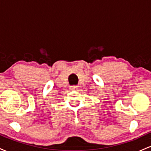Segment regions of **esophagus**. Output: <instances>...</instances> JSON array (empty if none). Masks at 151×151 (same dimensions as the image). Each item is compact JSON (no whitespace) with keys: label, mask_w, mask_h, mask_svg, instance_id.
Masks as SVG:
<instances>
[{"label":"esophagus","mask_w":151,"mask_h":151,"mask_svg":"<svg viewBox=\"0 0 151 151\" xmlns=\"http://www.w3.org/2000/svg\"><path fill=\"white\" fill-rule=\"evenodd\" d=\"M79 86H71V89L75 91V90H77V89H79Z\"/></svg>","instance_id":"34e87169"}]
</instances>
